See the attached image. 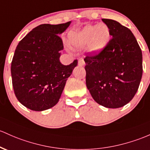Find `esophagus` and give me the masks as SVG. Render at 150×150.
<instances>
[{
  "label": "esophagus",
  "mask_w": 150,
  "mask_h": 150,
  "mask_svg": "<svg viewBox=\"0 0 150 150\" xmlns=\"http://www.w3.org/2000/svg\"><path fill=\"white\" fill-rule=\"evenodd\" d=\"M85 61H84V59L83 57H80V58H79L78 60V65H80V66H84L85 65Z\"/></svg>",
  "instance_id": "1"
}]
</instances>
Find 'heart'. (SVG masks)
<instances>
[{"label":"heart","instance_id":"heart-1","mask_svg":"<svg viewBox=\"0 0 150 150\" xmlns=\"http://www.w3.org/2000/svg\"><path fill=\"white\" fill-rule=\"evenodd\" d=\"M110 30L105 25L87 26L81 31L71 35V41L76 46H83L90 42L91 50L103 49L110 39Z\"/></svg>","mask_w":150,"mask_h":150}]
</instances>
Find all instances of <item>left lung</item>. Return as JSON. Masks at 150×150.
I'll return each instance as SVG.
<instances>
[{
  "instance_id": "left-lung-1",
  "label": "left lung",
  "mask_w": 150,
  "mask_h": 150,
  "mask_svg": "<svg viewBox=\"0 0 150 150\" xmlns=\"http://www.w3.org/2000/svg\"><path fill=\"white\" fill-rule=\"evenodd\" d=\"M112 38L99 53L85 57L86 85L96 103L119 108L130 102L142 76V54L129 28L114 20L102 19Z\"/></svg>"
}]
</instances>
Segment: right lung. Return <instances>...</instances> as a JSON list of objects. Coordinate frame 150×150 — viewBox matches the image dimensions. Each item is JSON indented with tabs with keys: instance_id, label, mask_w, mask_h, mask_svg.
Masks as SVG:
<instances>
[{
	"instance_id": "right-lung-1",
	"label": "right lung",
	"mask_w": 150,
	"mask_h": 150,
	"mask_svg": "<svg viewBox=\"0 0 150 150\" xmlns=\"http://www.w3.org/2000/svg\"><path fill=\"white\" fill-rule=\"evenodd\" d=\"M71 21L37 26L19 42L11 62L14 93L20 103L34 111L57 104L78 60L64 65L60 61L63 43L59 36Z\"/></svg>"
}]
</instances>
